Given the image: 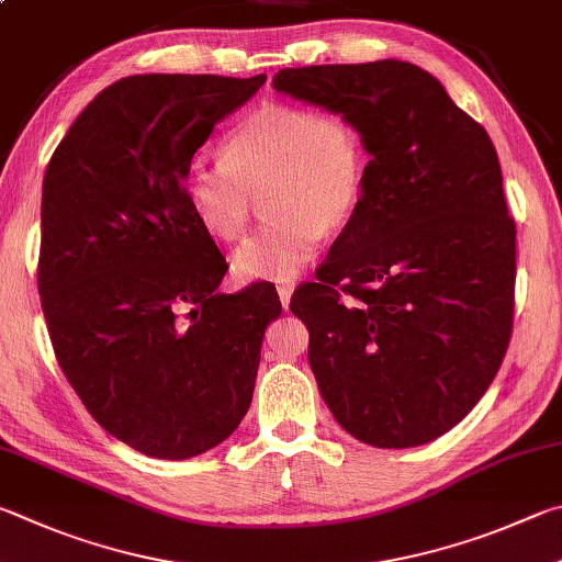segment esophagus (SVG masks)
<instances>
[{"label": "esophagus", "instance_id": "34e87169", "mask_svg": "<svg viewBox=\"0 0 562 562\" xmlns=\"http://www.w3.org/2000/svg\"><path fill=\"white\" fill-rule=\"evenodd\" d=\"M292 292H294V284H280L278 288V294H280V302H282V307L288 310L290 307V300H292Z\"/></svg>", "mask_w": 562, "mask_h": 562}]
</instances>
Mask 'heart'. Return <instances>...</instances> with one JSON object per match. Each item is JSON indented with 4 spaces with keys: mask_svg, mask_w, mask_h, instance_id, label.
Segmentation results:
<instances>
[{
    "mask_svg": "<svg viewBox=\"0 0 562 562\" xmlns=\"http://www.w3.org/2000/svg\"><path fill=\"white\" fill-rule=\"evenodd\" d=\"M363 183L366 147L349 117L265 103L228 132L223 161H189L183 196L223 243L246 233L262 196L270 218L233 252V270L248 282H284L314 258L324 233L353 218Z\"/></svg>",
    "mask_w": 562,
    "mask_h": 562,
    "instance_id": "b5f03b06",
    "label": "heart"
}]
</instances>
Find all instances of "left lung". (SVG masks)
Returning <instances> with one entry per match:
<instances>
[{
	"label": "left lung",
	"mask_w": 562,
	"mask_h": 562,
	"mask_svg": "<svg viewBox=\"0 0 562 562\" xmlns=\"http://www.w3.org/2000/svg\"><path fill=\"white\" fill-rule=\"evenodd\" d=\"M371 155L353 218L292 294L324 403L356 440L417 447L492 385L514 326L516 226L486 130L405 60L284 68Z\"/></svg>",
	"instance_id": "left-lung-1"
}]
</instances>
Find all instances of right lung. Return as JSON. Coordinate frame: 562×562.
Masks as SVG:
<instances>
[{"label":"right lung","instance_id":"1","mask_svg":"<svg viewBox=\"0 0 562 562\" xmlns=\"http://www.w3.org/2000/svg\"><path fill=\"white\" fill-rule=\"evenodd\" d=\"M265 76H130L98 93L50 157L38 294L60 371L88 413L147 457L221 445L252 401L270 284L216 292L228 265L183 175Z\"/></svg>","mask_w":562,"mask_h":562}]
</instances>
